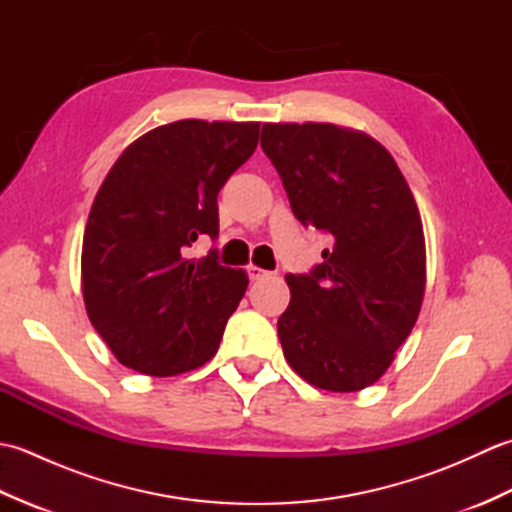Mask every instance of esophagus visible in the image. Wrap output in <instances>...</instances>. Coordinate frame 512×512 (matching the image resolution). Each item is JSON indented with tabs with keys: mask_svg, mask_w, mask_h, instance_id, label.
I'll return each instance as SVG.
<instances>
[{
	"mask_svg": "<svg viewBox=\"0 0 512 512\" xmlns=\"http://www.w3.org/2000/svg\"><path fill=\"white\" fill-rule=\"evenodd\" d=\"M246 270H248V277L253 279V281H255V279H262V277H266V275H268V270L259 268V266H255V264H250Z\"/></svg>",
	"mask_w": 512,
	"mask_h": 512,
	"instance_id": "obj_1",
	"label": "esophagus"
}]
</instances>
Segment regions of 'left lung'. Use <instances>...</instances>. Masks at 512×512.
<instances>
[{"mask_svg":"<svg viewBox=\"0 0 512 512\" xmlns=\"http://www.w3.org/2000/svg\"><path fill=\"white\" fill-rule=\"evenodd\" d=\"M262 149L297 220L332 244L310 275H286L290 303L277 321L286 361L314 387L361 391L387 372L422 308L418 204L394 156L358 129L266 123Z\"/></svg>","mask_w":512,"mask_h":512,"instance_id":"obj_1","label":"left lung"}]
</instances>
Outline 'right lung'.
Wrapping results in <instances>:
<instances>
[{"label": "right lung", "mask_w": 512, "mask_h": 512, "mask_svg": "<svg viewBox=\"0 0 512 512\" xmlns=\"http://www.w3.org/2000/svg\"><path fill=\"white\" fill-rule=\"evenodd\" d=\"M259 123L184 118L136 138L107 173L83 233L81 288L94 330L118 363L147 376L204 365L220 347L248 275L215 253L217 193L253 156Z\"/></svg>", "instance_id": "obj_1"}]
</instances>
